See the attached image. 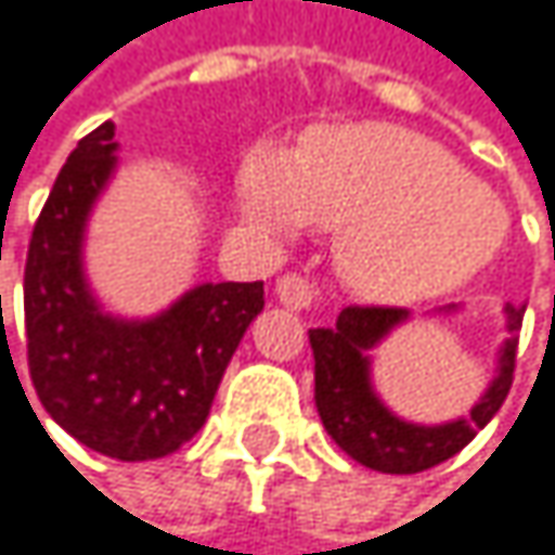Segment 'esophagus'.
<instances>
[{"label":"esophagus","mask_w":555,"mask_h":555,"mask_svg":"<svg viewBox=\"0 0 555 555\" xmlns=\"http://www.w3.org/2000/svg\"><path fill=\"white\" fill-rule=\"evenodd\" d=\"M275 299H280L286 309H296V312H309L322 302L319 289L306 280L302 272H286L280 275V283H275Z\"/></svg>","instance_id":"obj_1"}]
</instances>
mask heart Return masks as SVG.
<instances>
[{"label":"heart","instance_id":"b5f03b06","mask_svg":"<svg viewBox=\"0 0 555 555\" xmlns=\"http://www.w3.org/2000/svg\"><path fill=\"white\" fill-rule=\"evenodd\" d=\"M243 214L272 230L345 233L341 275L380 302L459 289L507 236L504 204L436 142L393 126L312 135L296 158L253 149L236 181Z\"/></svg>","mask_w":555,"mask_h":555}]
</instances>
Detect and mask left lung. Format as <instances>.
<instances>
[{
  "instance_id": "1",
  "label": "left lung",
  "mask_w": 555,
  "mask_h": 555,
  "mask_svg": "<svg viewBox=\"0 0 555 555\" xmlns=\"http://www.w3.org/2000/svg\"><path fill=\"white\" fill-rule=\"evenodd\" d=\"M507 345L501 351V371L468 420L446 426H416L397 420L371 390L367 351L377 348L400 322L406 309L397 306H348L335 328H312L309 345L315 354V406L328 436L354 462L384 475H416L459 455L478 429H485L514 384L517 332L524 325V306L507 302Z\"/></svg>"
}]
</instances>
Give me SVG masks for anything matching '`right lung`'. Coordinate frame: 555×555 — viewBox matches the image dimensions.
Masks as SVG:
<instances>
[{"mask_svg": "<svg viewBox=\"0 0 555 555\" xmlns=\"http://www.w3.org/2000/svg\"><path fill=\"white\" fill-rule=\"evenodd\" d=\"M113 122L67 155L28 243V374L48 416L87 449L149 462L178 452L207 420L220 377L262 312V283H217L149 322L103 315L83 283L80 240L116 155Z\"/></svg>", "mask_w": 555, "mask_h": 555, "instance_id": "right-lung-1", "label": "right lung"}]
</instances>
